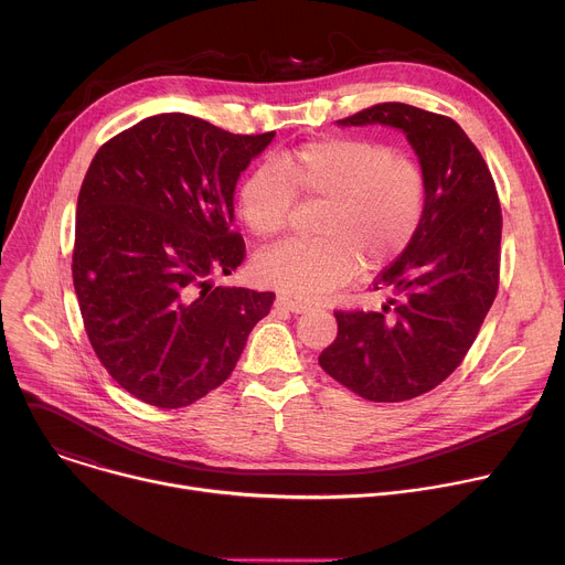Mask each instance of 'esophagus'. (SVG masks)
I'll list each match as a JSON object with an SVG mask.
<instances>
[{
    "mask_svg": "<svg viewBox=\"0 0 565 565\" xmlns=\"http://www.w3.org/2000/svg\"><path fill=\"white\" fill-rule=\"evenodd\" d=\"M275 306H277V309H284V311H290V313L309 311V306H306V303H301L297 299H290V297H281V295L275 299Z\"/></svg>",
    "mask_w": 565,
    "mask_h": 565,
    "instance_id": "obj_1",
    "label": "esophagus"
}]
</instances>
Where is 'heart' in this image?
<instances>
[{"instance_id": "b5f03b06", "label": "heart", "mask_w": 565, "mask_h": 565, "mask_svg": "<svg viewBox=\"0 0 565 565\" xmlns=\"http://www.w3.org/2000/svg\"><path fill=\"white\" fill-rule=\"evenodd\" d=\"M295 195L324 200L316 238H290L256 254L254 279L297 299H322L358 264L383 268L413 241L426 204L422 167L365 137H320L281 152L277 167H254L236 189L249 234L273 238L290 218Z\"/></svg>"}]
</instances>
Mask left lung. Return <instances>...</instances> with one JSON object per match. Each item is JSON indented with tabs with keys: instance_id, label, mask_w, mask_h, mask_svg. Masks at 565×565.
I'll return each instance as SVG.
<instances>
[{
	"instance_id": "1",
	"label": "left lung",
	"mask_w": 565,
	"mask_h": 565,
	"mask_svg": "<svg viewBox=\"0 0 565 565\" xmlns=\"http://www.w3.org/2000/svg\"><path fill=\"white\" fill-rule=\"evenodd\" d=\"M390 126L405 135L426 178L422 223L374 281L392 288L383 311H335L338 335L320 367L376 403L446 381L471 349L498 292L502 214L480 150L452 119L379 104L338 126Z\"/></svg>"
}]
</instances>
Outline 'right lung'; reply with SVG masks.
Listing matches in <instances>:
<instances>
[{"label": "right lung", "instance_id": "obj_1", "mask_svg": "<svg viewBox=\"0 0 565 565\" xmlns=\"http://www.w3.org/2000/svg\"><path fill=\"white\" fill-rule=\"evenodd\" d=\"M273 137L164 113L106 141L85 173L72 256L83 324L108 374L148 405L216 390L270 313L273 292L214 277L243 262L234 189Z\"/></svg>", "mask_w": 565, "mask_h": 565}]
</instances>
